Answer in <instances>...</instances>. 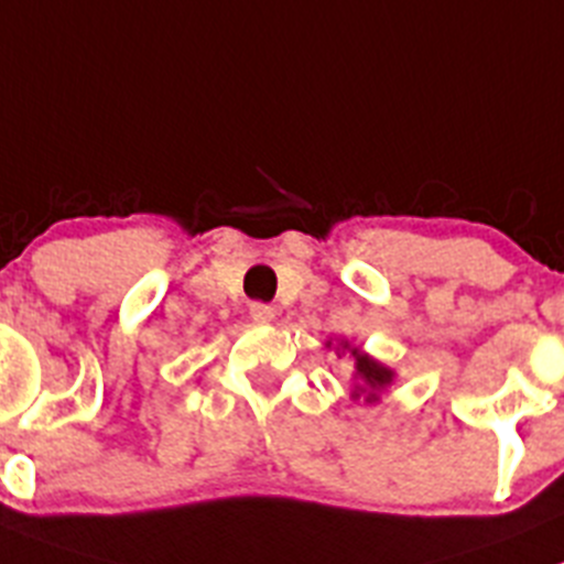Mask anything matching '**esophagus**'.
Segmentation results:
<instances>
[{"label": "esophagus", "mask_w": 564, "mask_h": 564, "mask_svg": "<svg viewBox=\"0 0 564 564\" xmlns=\"http://www.w3.org/2000/svg\"><path fill=\"white\" fill-rule=\"evenodd\" d=\"M249 315L257 321V324H271L273 318H276V310L271 307V304H262V302H254L249 307Z\"/></svg>", "instance_id": "34e87169"}]
</instances>
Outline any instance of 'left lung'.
<instances>
[{
  "instance_id": "1",
  "label": "left lung",
  "mask_w": 564,
  "mask_h": 564,
  "mask_svg": "<svg viewBox=\"0 0 564 564\" xmlns=\"http://www.w3.org/2000/svg\"><path fill=\"white\" fill-rule=\"evenodd\" d=\"M326 348H335V354H348L354 362L351 373V401H362V404H379L382 395L388 393L390 384L395 382V371L384 362H379L377 357H371L368 351H362L359 346H351L346 337L332 346V340H326Z\"/></svg>"
}]
</instances>
